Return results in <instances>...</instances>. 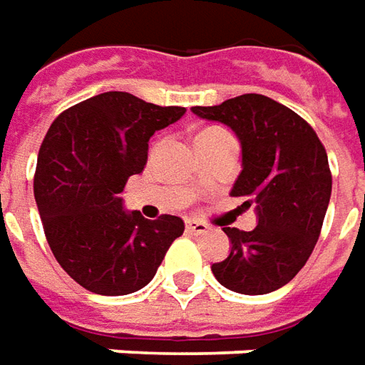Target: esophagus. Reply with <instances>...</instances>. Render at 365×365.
Segmentation results:
<instances>
[{
	"mask_svg": "<svg viewBox=\"0 0 365 365\" xmlns=\"http://www.w3.org/2000/svg\"><path fill=\"white\" fill-rule=\"evenodd\" d=\"M187 230L190 235H207L208 230V225L205 222H200V220H195V218H188L187 220Z\"/></svg>",
	"mask_w": 365,
	"mask_h": 365,
	"instance_id": "esophagus-1",
	"label": "esophagus"
}]
</instances>
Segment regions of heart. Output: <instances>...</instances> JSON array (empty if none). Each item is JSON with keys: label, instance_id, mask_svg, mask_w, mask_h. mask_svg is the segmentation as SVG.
Returning <instances> with one entry per match:
<instances>
[{"label": "heart", "instance_id": "obj_1", "mask_svg": "<svg viewBox=\"0 0 365 365\" xmlns=\"http://www.w3.org/2000/svg\"><path fill=\"white\" fill-rule=\"evenodd\" d=\"M218 130H222V129H218V127H208V129H202L197 135V139H200V137H208V135H212V133H218Z\"/></svg>", "mask_w": 365, "mask_h": 365}]
</instances>
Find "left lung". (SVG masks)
Here are the masks:
<instances>
[{
	"instance_id": "obj_1",
	"label": "left lung",
	"mask_w": 365,
	"mask_h": 365,
	"mask_svg": "<svg viewBox=\"0 0 365 365\" xmlns=\"http://www.w3.org/2000/svg\"><path fill=\"white\" fill-rule=\"evenodd\" d=\"M225 123L242 145V173L232 197L256 205L258 225L225 228L230 255L212 264L225 288L258 296L282 288L302 270L320 236L331 195L328 155L316 130L282 103L246 93L215 107H192Z\"/></svg>"
}]
</instances>
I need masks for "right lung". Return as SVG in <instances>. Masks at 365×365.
Wrapping results in <instances>:
<instances>
[{
	"mask_svg": "<svg viewBox=\"0 0 365 365\" xmlns=\"http://www.w3.org/2000/svg\"><path fill=\"white\" fill-rule=\"evenodd\" d=\"M185 107H160L107 91L63 110L45 135L34 177L45 238L61 268L85 290L123 296L153 280L182 218L147 220L119 197L147 165L149 139Z\"/></svg>",
	"mask_w": 365,
	"mask_h": 365,
	"instance_id": "1",
	"label": "right lung"
}]
</instances>
